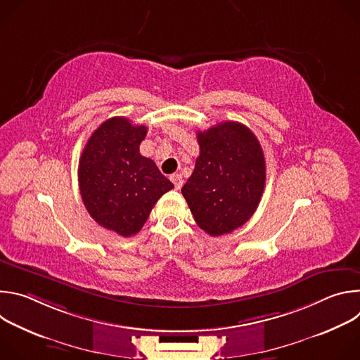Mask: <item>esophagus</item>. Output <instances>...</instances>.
Returning a JSON list of instances; mask_svg holds the SVG:
<instances>
[{
  "label": "esophagus",
  "instance_id": "34e87169",
  "mask_svg": "<svg viewBox=\"0 0 360 360\" xmlns=\"http://www.w3.org/2000/svg\"><path fill=\"white\" fill-rule=\"evenodd\" d=\"M171 181H172V184L175 185V188H176V189H181V188H182V185H184V179H182V176H181L179 174H174V175H171Z\"/></svg>",
  "mask_w": 360,
  "mask_h": 360
}]
</instances>
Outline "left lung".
Wrapping results in <instances>:
<instances>
[{
	"label": "left lung",
	"instance_id": "obj_1",
	"mask_svg": "<svg viewBox=\"0 0 360 360\" xmlns=\"http://www.w3.org/2000/svg\"><path fill=\"white\" fill-rule=\"evenodd\" d=\"M196 138L200 152L181 192L198 226L221 236L258 208L266 179L264 150L248 127L233 121L198 131Z\"/></svg>",
	"mask_w": 360,
	"mask_h": 360
}]
</instances>
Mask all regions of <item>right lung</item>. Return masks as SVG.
Wrapping results in <instances>:
<instances>
[{
  "label": "right lung",
  "mask_w": 360,
  "mask_h": 360,
  "mask_svg": "<svg viewBox=\"0 0 360 360\" xmlns=\"http://www.w3.org/2000/svg\"><path fill=\"white\" fill-rule=\"evenodd\" d=\"M145 136V125L114 117L92 132L79 158L78 182L88 214L125 238L141 231L153 205L174 188L155 162L139 153Z\"/></svg>",
  "instance_id": "right-lung-1"
}]
</instances>
